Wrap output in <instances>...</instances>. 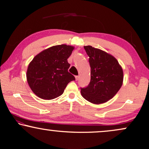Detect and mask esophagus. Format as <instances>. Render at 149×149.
<instances>
[{
	"mask_svg": "<svg viewBox=\"0 0 149 149\" xmlns=\"http://www.w3.org/2000/svg\"><path fill=\"white\" fill-rule=\"evenodd\" d=\"M75 79H76V80H79V76H76V77H75Z\"/></svg>",
	"mask_w": 149,
	"mask_h": 149,
	"instance_id": "1",
	"label": "esophagus"
}]
</instances>
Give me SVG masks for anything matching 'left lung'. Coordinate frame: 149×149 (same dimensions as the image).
<instances>
[{"label":"left lung","mask_w":149,"mask_h":149,"mask_svg":"<svg viewBox=\"0 0 149 149\" xmlns=\"http://www.w3.org/2000/svg\"><path fill=\"white\" fill-rule=\"evenodd\" d=\"M91 68V80L86 87L80 88L85 100L94 104L105 103L113 98L123 82V70L111 55L91 46H84Z\"/></svg>","instance_id":"1"}]
</instances>
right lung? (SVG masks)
Segmentation results:
<instances>
[{
  "mask_svg": "<svg viewBox=\"0 0 149 149\" xmlns=\"http://www.w3.org/2000/svg\"><path fill=\"white\" fill-rule=\"evenodd\" d=\"M74 47L61 44L50 47L34 57L27 71V82L33 93L43 100H52L63 93L68 83L75 80L68 72L67 59Z\"/></svg>",
  "mask_w": 149,
  "mask_h": 149,
  "instance_id": "1",
  "label": "right lung"
}]
</instances>
